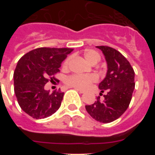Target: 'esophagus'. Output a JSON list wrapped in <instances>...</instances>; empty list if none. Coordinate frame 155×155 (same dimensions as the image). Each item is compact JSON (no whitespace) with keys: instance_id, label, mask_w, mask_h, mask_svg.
I'll use <instances>...</instances> for the list:
<instances>
[{"instance_id":"esophagus-1","label":"esophagus","mask_w":155,"mask_h":155,"mask_svg":"<svg viewBox=\"0 0 155 155\" xmlns=\"http://www.w3.org/2000/svg\"><path fill=\"white\" fill-rule=\"evenodd\" d=\"M75 90H77L78 91H79L80 93H81V94H83V93H85V91H84V90L80 89V88H77V87H75Z\"/></svg>"}]
</instances>
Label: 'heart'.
Returning a JSON list of instances; mask_svg holds the SVG:
<instances>
[{"instance_id":"1","label":"heart","mask_w":155,"mask_h":155,"mask_svg":"<svg viewBox=\"0 0 155 155\" xmlns=\"http://www.w3.org/2000/svg\"><path fill=\"white\" fill-rule=\"evenodd\" d=\"M84 58L91 64H96L99 61L100 56L98 53L93 50H87L84 53ZM70 59L66 60L64 66L67 68L69 64ZM97 81V77L94 74H73L67 78L66 84L68 85L81 89H85L90 84Z\"/></svg>"}]
</instances>
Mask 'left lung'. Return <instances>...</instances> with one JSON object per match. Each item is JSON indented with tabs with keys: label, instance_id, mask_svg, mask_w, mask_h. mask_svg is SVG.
<instances>
[{
	"label": "left lung",
	"instance_id": "obj_1",
	"mask_svg": "<svg viewBox=\"0 0 155 155\" xmlns=\"http://www.w3.org/2000/svg\"><path fill=\"white\" fill-rule=\"evenodd\" d=\"M102 51L107 63V73L98 84L100 95L91 105H85L88 114L97 121L108 124L125 113L130 103L135 87L134 71L125 57L109 46H96Z\"/></svg>",
	"mask_w": 155,
	"mask_h": 155
}]
</instances>
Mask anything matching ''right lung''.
<instances>
[{
    "label": "right lung",
    "mask_w": 155,
    "mask_h": 155,
    "mask_svg": "<svg viewBox=\"0 0 155 155\" xmlns=\"http://www.w3.org/2000/svg\"><path fill=\"white\" fill-rule=\"evenodd\" d=\"M73 51L71 48L41 47L25 54L14 72V90L25 113L39 120L50 116L60 108L64 92L45 89L47 82L57 79L63 61Z\"/></svg>",
    "instance_id": "1"
}]
</instances>
